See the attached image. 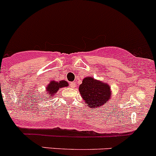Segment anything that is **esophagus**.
Here are the masks:
<instances>
[{"label": "esophagus", "instance_id": "1", "mask_svg": "<svg viewBox=\"0 0 156 156\" xmlns=\"http://www.w3.org/2000/svg\"><path fill=\"white\" fill-rule=\"evenodd\" d=\"M70 87H71V88H75V82H71V84H70Z\"/></svg>", "mask_w": 156, "mask_h": 156}]
</instances>
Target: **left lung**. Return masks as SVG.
Masks as SVG:
<instances>
[{
	"label": "left lung",
	"instance_id": "8db88e82",
	"mask_svg": "<svg viewBox=\"0 0 156 156\" xmlns=\"http://www.w3.org/2000/svg\"><path fill=\"white\" fill-rule=\"evenodd\" d=\"M79 91L87 105L91 108L101 107L110 98V86L93 78H84L79 86Z\"/></svg>",
	"mask_w": 156,
	"mask_h": 156
}]
</instances>
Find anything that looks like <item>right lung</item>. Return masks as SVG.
Instances as JSON below:
<instances>
[{"mask_svg":"<svg viewBox=\"0 0 156 156\" xmlns=\"http://www.w3.org/2000/svg\"><path fill=\"white\" fill-rule=\"evenodd\" d=\"M68 86V83L66 81H51L49 85H48L47 88H46V93L48 94L49 98L52 97L56 93L57 91L59 90L60 88H63V87Z\"/></svg>","mask_w":156,"mask_h":156,"instance_id":"add662e5","label":"right lung"}]
</instances>
